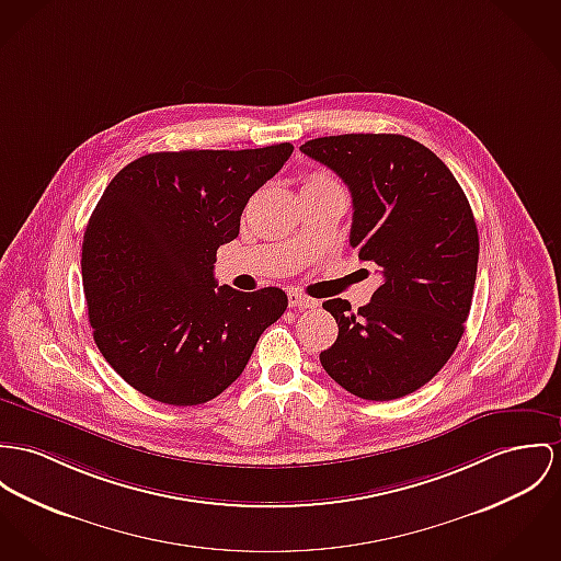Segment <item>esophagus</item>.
Instances as JSON below:
<instances>
[{
    "label": "esophagus",
    "instance_id": "1",
    "mask_svg": "<svg viewBox=\"0 0 561 561\" xmlns=\"http://www.w3.org/2000/svg\"><path fill=\"white\" fill-rule=\"evenodd\" d=\"M288 302H290V307H297V309H309V307H316V305H318L313 299L305 297V295L297 293V290H290V293H288Z\"/></svg>",
    "mask_w": 561,
    "mask_h": 561
}]
</instances>
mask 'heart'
Instances as JSON below:
<instances>
[{"label": "heart", "mask_w": 561, "mask_h": 561, "mask_svg": "<svg viewBox=\"0 0 561 561\" xmlns=\"http://www.w3.org/2000/svg\"><path fill=\"white\" fill-rule=\"evenodd\" d=\"M320 185H340V183L327 173L309 174L307 181H305V187H320Z\"/></svg>", "instance_id": "heart-1"}]
</instances>
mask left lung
Listing matches in <instances>:
<instances>
[{
    "label": "left lung",
    "instance_id": "left-lung-1",
    "mask_svg": "<svg viewBox=\"0 0 561 561\" xmlns=\"http://www.w3.org/2000/svg\"><path fill=\"white\" fill-rule=\"evenodd\" d=\"M342 176L352 194L350 245L382 273L358 311L322 302L340 335L320 352L324 371L347 392L390 401L425 387L459 344L478 266L472 207L425 145L401 134H340L301 145Z\"/></svg>",
    "mask_w": 561,
    "mask_h": 561
}]
</instances>
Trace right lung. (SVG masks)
Wrapping results in <instances>:
<instances>
[{
  "label": "right lung",
  "instance_id": "1",
  "mask_svg": "<svg viewBox=\"0 0 561 561\" xmlns=\"http://www.w3.org/2000/svg\"><path fill=\"white\" fill-rule=\"evenodd\" d=\"M295 147L147 153L104 190L83 237L93 340L138 392L169 405L207 403L245 369L288 307L279 288H217V248Z\"/></svg>",
  "mask_w": 561,
  "mask_h": 561
}]
</instances>
